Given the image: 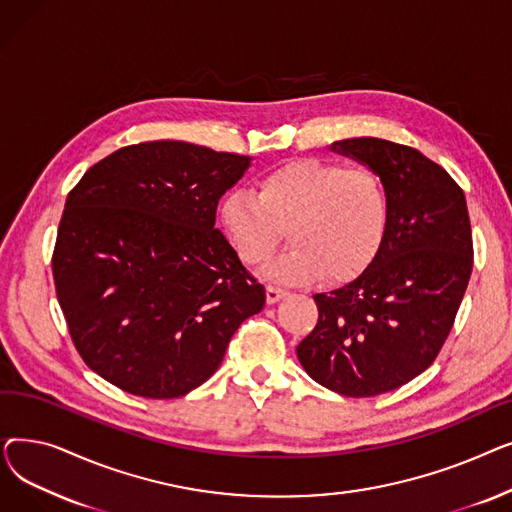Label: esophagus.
I'll return each mask as SVG.
<instances>
[{"label": "esophagus", "mask_w": 512, "mask_h": 512, "mask_svg": "<svg viewBox=\"0 0 512 512\" xmlns=\"http://www.w3.org/2000/svg\"><path fill=\"white\" fill-rule=\"evenodd\" d=\"M286 294H288V292L282 290V288H278V286H272V284L265 286V299H267V303H270V305H274V303H278L280 299H284Z\"/></svg>", "instance_id": "1"}]
</instances>
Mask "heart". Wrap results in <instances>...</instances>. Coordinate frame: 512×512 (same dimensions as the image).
Returning a JSON list of instances; mask_svg holds the SVG:
<instances>
[{"label":"heart","mask_w":512,"mask_h":512,"mask_svg":"<svg viewBox=\"0 0 512 512\" xmlns=\"http://www.w3.org/2000/svg\"><path fill=\"white\" fill-rule=\"evenodd\" d=\"M218 215L238 259L249 267L270 259L288 228L292 249L265 267V278L299 284L324 274L346 282L380 253L390 203L375 172L301 157L267 170L257 180V195L232 188Z\"/></svg>","instance_id":"heart-1"}]
</instances>
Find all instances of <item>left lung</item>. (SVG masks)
<instances>
[{
	"instance_id": "1",
	"label": "left lung",
	"mask_w": 512,
	"mask_h": 512,
	"mask_svg": "<svg viewBox=\"0 0 512 512\" xmlns=\"http://www.w3.org/2000/svg\"><path fill=\"white\" fill-rule=\"evenodd\" d=\"M380 176L384 245L353 282L313 294L319 319L297 346L311 378L342 396H378L438 357L473 270L465 193L421 151L375 137L330 145Z\"/></svg>"
}]
</instances>
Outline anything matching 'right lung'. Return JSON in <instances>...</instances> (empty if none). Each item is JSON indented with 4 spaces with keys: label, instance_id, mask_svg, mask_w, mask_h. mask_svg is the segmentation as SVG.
<instances>
[{
    "label": "right lung",
    "instance_id": "obj_1",
    "mask_svg": "<svg viewBox=\"0 0 512 512\" xmlns=\"http://www.w3.org/2000/svg\"><path fill=\"white\" fill-rule=\"evenodd\" d=\"M253 157L184 141L122 147L66 199L53 280L83 361L143 398H178L218 371L265 288L215 230Z\"/></svg>",
    "mask_w": 512,
    "mask_h": 512
}]
</instances>
